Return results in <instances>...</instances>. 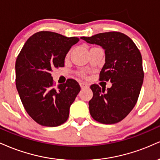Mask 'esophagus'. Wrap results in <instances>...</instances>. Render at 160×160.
<instances>
[{"instance_id":"34e87169","label":"esophagus","mask_w":160,"mask_h":160,"mask_svg":"<svg viewBox=\"0 0 160 160\" xmlns=\"http://www.w3.org/2000/svg\"><path fill=\"white\" fill-rule=\"evenodd\" d=\"M79 84H80L81 88H88V84L84 83V82H80Z\"/></svg>"}]
</instances>
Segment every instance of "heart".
Wrapping results in <instances>:
<instances>
[{
  "label": "heart",
  "mask_w": 160,
  "mask_h": 160,
  "mask_svg": "<svg viewBox=\"0 0 160 160\" xmlns=\"http://www.w3.org/2000/svg\"><path fill=\"white\" fill-rule=\"evenodd\" d=\"M81 76H83V74H82V73H81Z\"/></svg>",
  "instance_id": "b5f03b06"
}]
</instances>
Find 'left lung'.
Instances as JSON below:
<instances>
[{"mask_svg":"<svg viewBox=\"0 0 160 160\" xmlns=\"http://www.w3.org/2000/svg\"><path fill=\"white\" fill-rule=\"evenodd\" d=\"M81 39L105 50L106 63L99 80L112 83L107 90L98 84L91 86L93 98L89 101L90 114L101 123H118L128 115L138 100L144 79L142 54L132 39L120 32Z\"/></svg>","mask_w":160,"mask_h":160,"instance_id":"8db88e82","label":"left lung"}]
</instances>
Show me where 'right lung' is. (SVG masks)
Instances as JSON below:
<instances>
[{
    "label": "right lung",
    "instance_id": "obj_1",
    "mask_svg": "<svg viewBox=\"0 0 160 160\" xmlns=\"http://www.w3.org/2000/svg\"><path fill=\"white\" fill-rule=\"evenodd\" d=\"M78 37L50 31L37 32L24 43L16 61V85L26 112L45 127L67 121L69 108L81 88L74 79L54 87L52 73L64 67L66 55Z\"/></svg>",
    "mask_w": 160,
    "mask_h": 160
}]
</instances>
